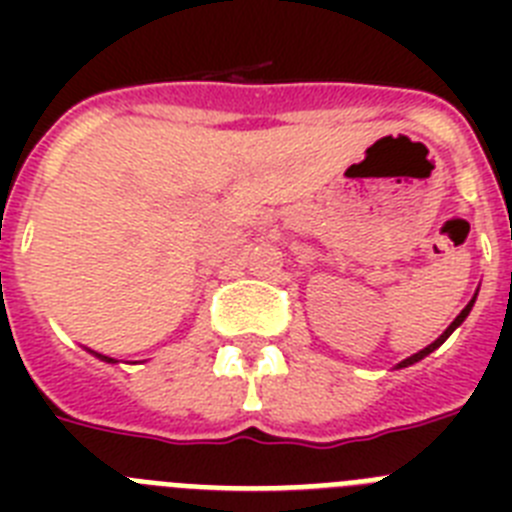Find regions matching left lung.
I'll use <instances>...</instances> for the list:
<instances>
[{
  "label": "left lung",
  "mask_w": 512,
  "mask_h": 512,
  "mask_svg": "<svg viewBox=\"0 0 512 512\" xmlns=\"http://www.w3.org/2000/svg\"><path fill=\"white\" fill-rule=\"evenodd\" d=\"M472 305H474V300H472V302H469V305H467V307H464V310H461V312H459V315H456V320H454V323H451V325H449V328L443 330L441 336H438V338H436V341H433V343H431V346H425V348H423V351H418V354H413V356H410V359H405V361H402V364H400V366H410V364H415V361H420V359H423V356H428V354H431V351H436V348H438V346H441V343H443V341H446V338H449V336H451V333H454V330H456V328H459V325H461V323H464V318H467V315H469V310H472Z\"/></svg>",
  "instance_id": "1"
}]
</instances>
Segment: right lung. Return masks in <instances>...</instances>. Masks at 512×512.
<instances>
[{
    "label": "right lung",
    "instance_id": "obj_1",
    "mask_svg": "<svg viewBox=\"0 0 512 512\" xmlns=\"http://www.w3.org/2000/svg\"><path fill=\"white\" fill-rule=\"evenodd\" d=\"M99 356H102V354H99ZM102 359H104V361H112V359H110V356H102Z\"/></svg>",
    "mask_w": 512,
    "mask_h": 512
}]
</instances>
